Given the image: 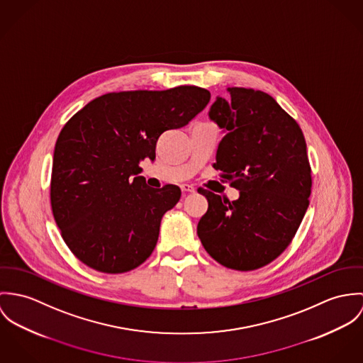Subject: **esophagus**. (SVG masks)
<instances>
[{
    "label": "esophagus",
    "instance_id": "34e87169",
    "mask_svg": "<svg viewBox=\"0 0 363 363\" xmlns=\"http://www.w3.org/2000/svg\"><path fill=\"white\" fill-rule=\"evenodd\" d=\"M181 189L184 194H194L195 192V186L194 185H189V184H182L181 185Z\"/></svg>",
    "mask_w": 363,
    "mask_h": 363
}]
</instances>
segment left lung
Wrapping results in <instances>:
<instances>
[{
  "label": "left lung",
  "mask_w": 363,
  "mask_h": 363,
  "mask_svg": "<svg viewBox=\"0 0 363 363\" xmlns=\"http://www.w3.org/2000/svg\"><path fill=\"white\" fill-rule=\"evenodd\" d=\"M208 118L225 133L213 167L240 191L230 201L199 189L208 207L198 224L206 252L220 264L249 272L279 257L296 234L312 188L299 125L263 91L228 89Z\"/></svg>",
  "instance_id": "8db88e82"
}]
</instances>
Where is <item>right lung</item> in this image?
<instances>
[{
  "label": "right lung",
  "instance_id": "right-lung-1",
  "mask_svg": "<svg viewBox=\"0 0 363 363\" xmlns=\"http://www.w3.org/2000/svg\"><path fill=\"white\" fill-rule=\"evenodd\" d=\"M210 91L178 86L100 96L65 123L55 143L51 207L71 252L86 266L118 274L155 250L177 185L147 186L139 162H155L162 132L192 121Z\"/></svg>",
  "mask_w": 363,
  "mask_h": 363
}]
</instances>
